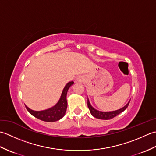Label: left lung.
<instances>
[{"label": "left lung", "mask_w": 156, "mask_h": 156, "mask_svg": "<svg viewBox=\"0 0 156 156\" xmlns=\"http://www.w3.org/2000/svg\"><path fill=\"white\" fill-rule=\"evenodd\" d=\"M129 102L130 101H129L128 103L126 105L125 107L119 109V110L110 111V112H102V111H99L97 110V109H95L92 107V105L90 103V101H89L88 98V107L89 108V110H90L91 115L95 118H97L99 119H103V120H108V119L114 118L115 117H116V116H117L119 114H120L121 112L124 111L129 106Z\"/></svg>", "instance_id": "1"}]
</instances>
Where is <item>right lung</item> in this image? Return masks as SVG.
I'll return each instance as SVG.
<instances>
[{"label": "right lung", "mask_w": 156, "mask_h": 156, "mask_svg": "<svg viewBox=\"0 0 156 156\" xmlns=\"http://www.w3.org/2000/svg\"><path fill=\"white\" fill-rule=\"evenodd\" d=\"M74 84V82L71 81L65 86L64 90L62 91V95L57 104L54 107L49 108L46 110L41 111H35L27 107L25 105L27 110L30 112L35 117L40 119L41 121L46 122H54L61 119L65 115L66 108H67V100H66V96L69 88Z\"/></svg>", "instance_id": "1"}]
</instances>
